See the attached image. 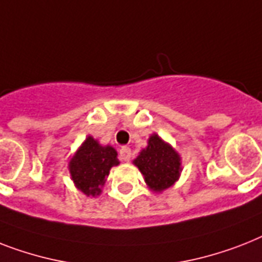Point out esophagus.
Segmentation results:
<instances>
[{
    "label": "esophagus",
    "mask_w": 262,
    "mask_h": 262,
    "mask_svg": "<svg viewBox=\"0 0 262 262\" xmlns=\"http://www.w3.org/2000/svg\"><path fill=\"white\" fill-rule=\"evenodd\" d=\"M132 156V149L129 146H122L120 149V157L122 161H129Z\"/></svg>",
    "instance_id": "1"
}]
</instances>
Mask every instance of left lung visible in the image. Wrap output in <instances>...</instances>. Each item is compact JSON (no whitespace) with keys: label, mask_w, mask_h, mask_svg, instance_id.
Returning a JSON list of instances; mask_svg holds the SVG:
<instances>
[{"label":"left lung","mask_w":262,"mask_h":262,"mask_svg":"<svg viewBox=\"0 0 262 262\" xmlns=\"http://www.w3.org/2000/svg\"><path fill=\"white\" fill-rule=\"evenodd\" d=\"M133 164L144 175L148 188L157 193L173 186L183 171L179 153L157 133L150 135L148 145L138 153Z\"/></svg>","instance_id":"1"}]
</instances>
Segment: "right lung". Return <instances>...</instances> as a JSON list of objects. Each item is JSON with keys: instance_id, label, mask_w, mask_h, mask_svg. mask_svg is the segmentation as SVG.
Segmentation results:
<instances>
[{"instance_id": "right-lung-1", "label": "right lung", "mask_w": 262, "mask_h": 262, "mask_svg": "<svg viewBox=\"0 0 262 262\" xmlns=\"http://www.w3.org/2000/svg\"><path fill=\"white\" fill-rule=\"evenodd\" d=\"M117 150L102 145L93 136H87L69 161V171L75 187L86 196H99L112 167L120 164Z\"/></svg>"}]
</instances>
